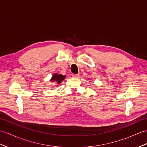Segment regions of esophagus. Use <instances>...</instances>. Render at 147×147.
<instances>
[{
    "instance_id": "34e87169",
    "label": "esophagus",
    "mask_w": 147,
    "mask_h": 147,
    "mask_svg": "<svg viewBox=\"0 0 147 147\" xmlns=\"http://www.w3.org/2000/svg\"><path fill=\"white\" fill-rule=\"evenodd\" d=\"M72 77H73L74 78H77L78 77H79V75H78V74H73V75H72Z\"/></svg>"
}]
</instances>
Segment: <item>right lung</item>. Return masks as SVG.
Instances as JSON below:
<instances>
[{
	"instance_id": "obj_1",
	"label": "right lung",
	"mask_w": 147,
	"mask_h": 147,
	"mask_svg": "<svg viewBox=\"0 0 147 147\" xmlns=\"http://www.w3.org/2000/svg\"><path fill=\"white\" fill-rule=\"evenodd\" d=\"M65 76H63L62 74L55 73L53 74V75L52 76L51 79L50 80V81L51 82H54L55 84L59 85L60 83H62V81L65 78Z\"/></svg>"
}]
</instances>
